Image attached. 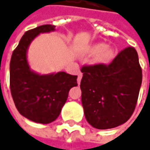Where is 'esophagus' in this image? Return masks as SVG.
Returning a JSON list of instances; mask_svg holds the SVG:
<instances>
[{"mask_svg":"<svg viewBox=\"0 0 150 150\" xmlns=\"http://www.w3.org/2000/svg\"><path fill=\"white\" fill-rule=\"evenodd\" d=\"M81 77H82V75H81V73H80V74L78 75V78H77L78 84H80V82H81Z\"/></svg>","mask_w":150,"mask_h":150,"instance_id":"1","label":"esophagus"}]
</instances>
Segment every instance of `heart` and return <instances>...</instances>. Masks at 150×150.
<instances>
[{
  "instance_id": "obj_1",
  "label": "heart",
  "mask_w": 150,
  "mask_h": 150,
  "mask_svg": "<svg viewBox=\"0 0 150 150\" xmlns=\"http://www.w3.org/2000/svg\"><path fill=\"white\" fill-rule=\"evenodd\" d=\"M86 54L95 56V62L97 63L106 64L114 58L116 50L111 45H105L104 43H95L88 48Z\"/></svg>"
}]
</instances>
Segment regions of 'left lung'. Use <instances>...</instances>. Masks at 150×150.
<instances>
[{
	"label": "left lung",
	"instance_id": "obj_1",
	"mask_svg": "<svg viewBox=\"0 0 150 150\" xmlns=\"http://www.w3.org/2000/svg\"><path fill=\"white\" fill-rule=\"evenodd\" d=\"M81 72V103L88 124L99 129L125 124L135 110L143 79L137 50L126 48L109 65L84 66Z\"/></svg>",
	"mask_w": 150,
	"mask_h": 150
}]
</instances>
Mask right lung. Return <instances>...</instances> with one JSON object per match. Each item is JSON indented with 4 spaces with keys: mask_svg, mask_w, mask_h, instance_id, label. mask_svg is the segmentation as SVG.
I'll use <instances>...</instances> for the list:
<instances>
[{
    "mask_svg": "<svg viewBox=\"0 0 150 150\" xmlns=\"http://www.w3.org/2000/svg\"><path fill=\"white\" fill-rule=\"evenodd\" d=\"M55 25H44L25 33L10 61V89L21 115L38 124H50L60 115L69 92L77 86V75L63 71L41 75L31 69L27 51L41 33L54 32Z\"/></svg>",
    "mask_w": 150,
    "mask_h": 150,
    "instance_id": "add662e5",
    "label": "right lung"
}]
</instances>
